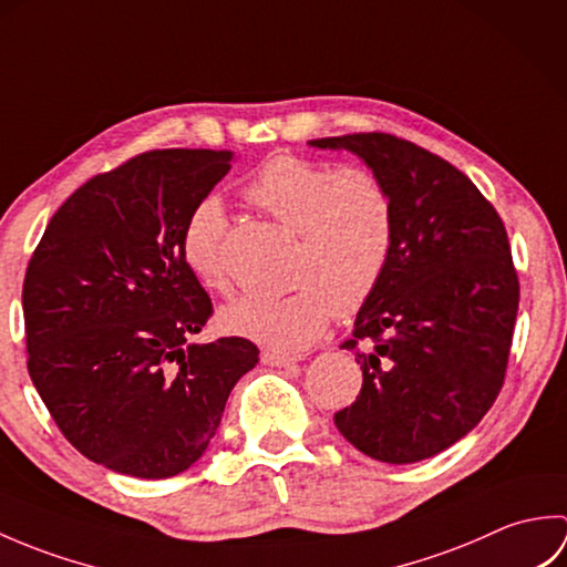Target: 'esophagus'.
I'll use <instances>...</instances> for the list:
<instances>
[{"label":"esophagus","mask_w":567,"mask_h":567,"mask_svg":"<svg viewBox=\"0 0 567 567\" xmlns=\"http://www.w3.org/2000/svg\"><path fill=\"white\" fill-rule=\"evenodd\" d=\"M260 360H262L265 365H270V368H292V365H297L299 360H302V358H295V355H280V353L265 351V353L260 355Z\"/></svg>","instance_id":"34e87169"}]
</instances>
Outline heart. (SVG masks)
<instances>
[{"instance_id":"b5f03b06","label":"heart","mask_w":567,"mask_h":567,"mask_svg":"<svg viewBox=\"0 0 567 567\" xmlns=\"http://www.w3.org/2000/svg\"><path fill=\"white\" fill-rule=\"evenodd\" d=\"M240 195L297 234L290 295H248L228 305L219 327L272 351H302L327 331L333 311L363 309L388 275L396 214L388 185L363 165L280 153L265 161ZM226 216L214 197L187 214L179 250L187 270L212 292H228Z\"/></svg>"}]
</instances>
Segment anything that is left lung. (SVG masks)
Returning <instances> with one entry per match:
<instances>
[{"label": "left lung", "instance_id": "1", "mask_svg": "<svg viewBox=\"0 0 567 567\" xmlns=\"http://www.w3.org/2000/svg\"><path fill=\"white\" fill-rule=\"evenodd\" d=\"M311 143L358 153L396 214L388 275L341 343L363 390L333 421L375 461H424L477 426L507 375L519 309L507 228L473 179L412 141L370 131Z\"/></svg>", "mask_w": 567, "mask_h": 567}]
</instances>
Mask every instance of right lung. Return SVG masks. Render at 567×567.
<instances>
[{"instance_id": "obj_1", "label": "right lung", "mask_w": 567, "mask_h": 567, "mask_svg": "<svg viewBox=\"0 0 567 567\" xmlns=\"http://www.w3.org/2000/svg\"><path fill=\"white\" fill-rule=\"evenodd\" d=\"M231 151H146L63 202L23 277L27 368L60 433L116 473L161 480L207 451L228 394L258 363L240 336L187 343L214 315L187 270V214Z\"/></svg>"}]
</instances>
